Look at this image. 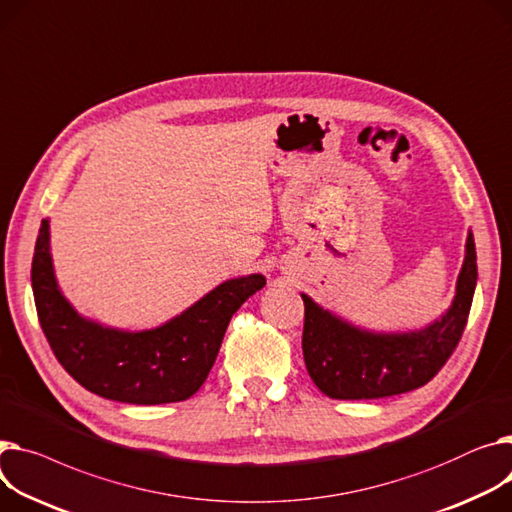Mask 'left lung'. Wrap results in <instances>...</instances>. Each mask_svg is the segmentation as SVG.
I'll use <instances>...</instances> for the list:
<instances>
[{
    "mask_svg": "<svg viewBox=\"0 0 512 512\" xmlns=\"http://www.w3.org/2000/svg\"><path fill=\"white\" fill-rule=\"evenodd\" d=\"M475 282L478 261L469 232L451 309L426 329L410 333L366 331L331 315L302 294V354L313 383L331 399H379L426 385L459 344Z\"/></svg>",
    "mask_w": 512,
    "mask_h": 512,
    "instance_id": "left-lung-1",
    "label": "left lung"
}]
</instances>
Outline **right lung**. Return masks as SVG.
<instances>
[{
  "label": "right lung",
  "instance_id": "add662e5",
  "mask_svg": "<svg viewBox=\"0 0 512 512\" xmlns=\"http://www.w3.org/2000/svg\"><path fill=\"white\" fill-rule=\"evenodd\" d=\"M32 292L47 342L88 391L138 405L189 399L208 379L232 315L265 286L261 274L226 280L156 329L121 331L88 321L61 294L43 220L32 257Z\"/></svg>",
  "mask_w": 512,
  "mask_h": 512
}]
</instances>
